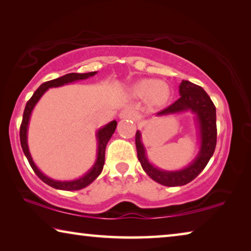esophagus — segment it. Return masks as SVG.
Listing matches in <instances>:
<instances>
[{
	"instance_id": "obj_1",
	"label": "esophagus",
	"mask_w": 251,
	"mask_h": 251,
	"mask_svg": "<svg viewBox=\"0 0 251 251\" xmlns=\"http://www.w3.org/2000/svg\"><path fill=\"white\" fill-rule=\"evenodd\" d=\"M120 118H122V120L136 121L138 118V114L133 109H124L120 113Z\"/></svg>"
}]
</instances>
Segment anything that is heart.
Listing matches in <instances>:
<instances>
[{"mask_svg": "<svg viewBox=\"0 0 251 251\" xmlns=\"http://www.w3.org/2000/svg\"><path fill=\"white\" fill-rule=\"evenodd\" d=\"M133 94L138 99H146L152 106L164 105L169 99L171 91L167 84L155 78H144L131 87Z\"/></svg>", "mask_w": 251, "mask_h": 251, "instance_id": "obj_1", "label": "heart"}]
</instances>
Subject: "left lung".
Returning <instances> with one entry per match:
<instances>
[{"instance_id":"8db88e82","label":"left lung","mask_w":251,"mask_h":251,"mask_svg":"<svg viewBox=\"0 0 251 251\" xmlns=\"http://www.w3.org/2000/svg\"><path fill=\"white\" fill-rule=\"evenodd\" d=\"M179 95L180 97L175 103L157 113L156 117L176 115L187 112L194 114V121L199 139V150L196 157L188 166L177 171H165L156 167L148 159L146 148L142 142L141 131H136L135 136L137 157L144 172L152 180L168 187L184 186L195 179L214 155L216 142H217L216 107L203 88L189 80H181L179 84Z\"/></svg>"}]
</instances>
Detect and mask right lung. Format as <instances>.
<instances>
[{
	"label": "right lung",
	"instance_id": "add662e5",
	"mask_svg": "<svg viewBox=\"0 0 251 251\" xmlns=\"http://www.w3.org/2000/svg\"><path fill=\"white\" fill-rule=\"evenodd\" d=\"M96 74H97V72H90V73H84V74L70 73V74H66L64 76H61V77H58V78H55L52 80H49V82H45L42 84L35 92H34L33 96L29 99V100L26 103V106H25V109L23 113V121H22V124H21V128H20L21 146H22L23 152H24L25 157L27 158L29 165H31L33 171L35 172V174L39 176L40 179H42L45 182V184H48L49 186L53 187V188H55V189H61V190L83 189V188H85V187H87L88 185L92 184V182L100 175L101 171H103L104 164H105L106 145H107L108 141L113 136L114 131H115V129H116L117 122L112 121L110 123H108V124H106L105 126L100 127V128L97 129V131H96L97 152H96L95 163L86 173L84 174L83 176L76 178V179H72V180H57V179H53V178H50L49 176H46L45 174L42 173L40 171V168L36 166L35 163H34L31 152H29L28 143H27V130H28V124H29V120H31L32 112H33L34 107L36 106V104L39 103L41 97L43 96L46 93V91L50 90V88L64 86V85L74 83V82H78V80L87 79Z\"/></svg>",
	"mask_w": 251,
	"mask_h": 251
}]
</instances>
